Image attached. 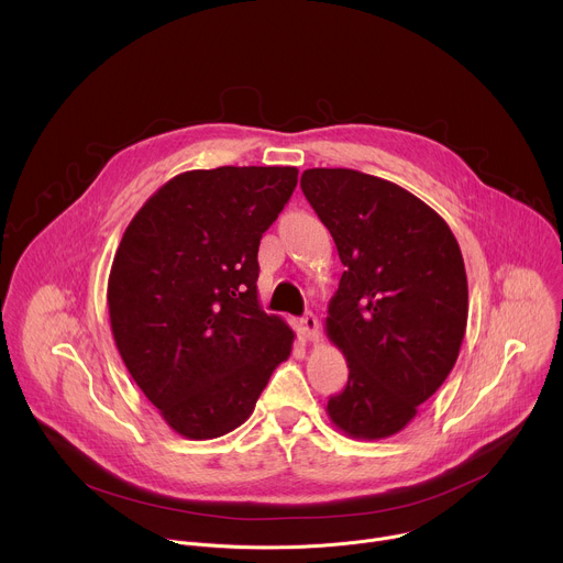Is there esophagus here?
Wrapping results in <instances>:
<instances>
[{
	"label": "esophagus",
	"mask_w": 563,
	"mask_h": 563,
	"mask_svg": "<svg viewBox=\"0 0 563 563\" xmlns=\"http://www.w3.org/2000/svg\"><path fill=\"white\" fill-rule=\"evenodd\" d=\"M319 332H321L319 319L312 312H308L300 319V334L305 341H319Z\"/></svg>",
	"instance_id": "1"
}]
</instances>
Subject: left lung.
Listing matches in <instances>:
<instances>
[{"label":"left lung","instance_id":"1","mask_svg":"<svg viewBox=\"0 0 563 563\" xmlns=\"http://www.w3.org/2000/svg\"><path fill=\"white\" fill-rule=\"evenodd\" d=\"M300 188L345 267L325 334L350 375L328 418L350 438L399 433L449 377L470 291L449 224L413 192L347 168H310Z\"/></svg>","mask_w":563,"mask_h":563}]
</instances>
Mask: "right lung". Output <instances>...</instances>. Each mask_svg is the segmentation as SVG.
I'll use <instances>...</instances> for the list:
<instances>
[{"mask_svg":"<svg viewBox=\"0 0 563 563\" xmlns=\"http://www.w3.org/2000/svg\"><path fill=\"white\" fill-rule=\"evenodd\" d=\"M298 181L294 166H222L166 181L128 224L108 280L121 360L188 440L249 420L294 330L258 300V246Z\"/></svg>","mask_w":563,"mask_h":563,"instance_id":"right-lung-1","label":"right lung"}]
</instances>
